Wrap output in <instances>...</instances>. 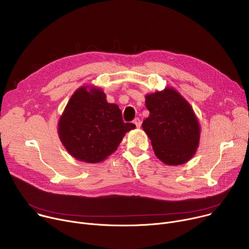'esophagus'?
Returning <instances> with one entry per match:
<instances>
[{
  "label": "esophagus",
  "instance_id": "obj_1",
  "mask_svg": "<svg viewBox=\"0 0 249 249\" xmlns=\"http://www.w3.org/2000/svg\"><path fill=\"white\" fill-rule=\"evenodd\" d=\"M133 123L136 125V127L137 128H140L141 127V120L139 119V118H135L134 120H133Z\"/></svg>",
  "mask_w": 249,
  "mask_h": 249
}]
</instances>
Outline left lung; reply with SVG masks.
<instances>
[{
	"label": "left lung",
	"mask_w": 249,
	"mask_h": 249,
	"mask_svg": "<svg viewBox=\"0 0 249 249\" xmlns=\"http://www.w3.org/2000/svg\"><path fill=\"white\" fill-rule=\"evenodd\" d=\"M145 104L150 114L142 127L158 159L168 166L189 162L200 139L199 122L192 105L170 86L146 94Z\"/></svg>",
	"instance_id": "left-lung-1"
}]
</instances>
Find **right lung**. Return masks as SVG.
I'll use <instances>...</instances> for the list:
<instances>
[{
	"mask_svg": "<svg viewBox=\"0 0 249 249\" xmlns=\"http://www.w3.org/2000/svg\"><path fill=\"white\" fill-rule=\"evenodd\" d=\"M135 127L123 122L119 106L108 103L100 87L84 85L67 102L58 120L57 133L74 159L98 164L117 150L125 134Z\"/></svg>",
	"mask_w": 249,
	"mask_h": 249,
	"instance_id": "right-lung-1",
	"label": "right lung"
}]
</instances>
